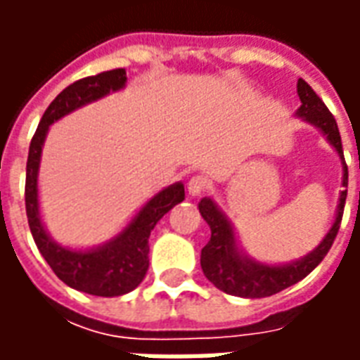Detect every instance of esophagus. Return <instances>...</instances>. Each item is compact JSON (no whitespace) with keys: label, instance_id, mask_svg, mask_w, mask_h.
<instances>
[{"label":"esophagus","instance_id":"1","mask_svg":"<svg viewBox=\"0 0 360 360\" xmlns=\"http://www.w3.org/2000/svg\"><path fill=\"white\" fill-rule=\"evenodd\" d=\"M187 191L191 196H200L208 191V179L202 177V175H195L191 177V181L187 183Z\"/></svg>","mask_w":360,"mask_h":360}]
</instances>
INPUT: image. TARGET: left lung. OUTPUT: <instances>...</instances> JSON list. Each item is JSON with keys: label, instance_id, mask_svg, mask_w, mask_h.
Here are the masks:
<instances>
[{"label": "left lung", "instance_id": "obj_1", "mask_svg": "<svg viewBox=\"0 0 360 360\" xmlns=\"http://www.w3.org/2000/svg\"><path fill=\"white\" fill-rule=\"evenodd\" d=\"M297 94L301 98V108L297 110V115L304 119L307 123L318 127L333 148L338 150L341 162H343V187H347V164L343 158L340 129H338L335 119L330 113V110L326 108V103L318 98L316 92L310 89L309 82L299 79ZM345 198H347V188L341 191L340 206H338V214H335L332 229L328 231V235L316 249L301 260H295L291 264L283 266L260 264L257 260L241 255L237 249V239H235L231 224L219 212V208L214 204L212 198H202L198 204V210H200L204 221L210 226L212 231L210 241L206 243V247L200 252V266H202L204 276L210 279L219 291L235 295V297L260 299V297H270V295L283 291L289 285L301 281L302 278H307L310 271L324 260L328 250L332 249L333 239L340 231Z\"/></svg>", "mask_w": 360, "mask_h": 360}]
</instances>
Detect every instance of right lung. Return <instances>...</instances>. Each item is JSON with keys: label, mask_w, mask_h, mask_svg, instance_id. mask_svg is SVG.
<instances>
[{"label": "right lung", "mask_w": 360, "mask_h": 360, "mask_svg": "<svg viewBox=\"0 0 360 360\" xmlns=\"http://www.w3.org/2000/svg\"><path fill=\"white\" fill-rule=\"evenodd\" d=\"M125 82V69H111L69 84L44 111L40 125L36 129L28 148L25 204L28 226L36 247L63 283L96 297H119L139 287L148 271L150 231L164 218V214L172 210L175 204L185 200L183 183L169 185L160 191L154 198H150L115 239L92 250L65 249L46 233L38 210V167L48 129L53 121L77 108L100 100L110 92L121 90Z\"/></svg>", "instance_id": "add662e5"}]
</instances>
